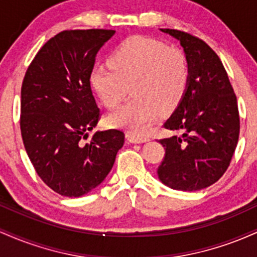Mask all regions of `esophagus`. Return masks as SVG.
Segmentation results:
<instances>
[{"mask_svg": "<svg viewBox=\"0 0 257 257\" xmlns=\"http://www.w3.org/2000/svg\"><path fill=\"white\" fill-rule=\"evenodd\" d=\"M126 140L132 144H141V143H146L149 141L150 139L147 137H141V135H137V134H133V133H128L125 135Z\"/></svg>", "mask_w": 257, "mask_h": 257, "instance_id": "obj_1", "label": "esophagus"}]
</instances>
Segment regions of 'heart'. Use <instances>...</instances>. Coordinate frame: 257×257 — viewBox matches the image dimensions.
Segmentation results:
<instances>
[{
  "label": "heart",
  "instance_id": "obj_1",
  "mask_svg": "<svg viewBox=\"0 0 257 257\" xmlns=\"http://www.w3.org/2000/svg\"><path fill=\"white\" fill-rule=\"evenodd\" d=\"M90 82L108 108L124 100L132 84L131 101L112 112L106 123L134 134H144L159 112H172L184 96L188 82L185 53L153 38H128L110 57V64L95 66Z\"/></svg>",
  "mask_w": 257,
  "mask_h": 257
}]
</instances>
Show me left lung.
Masks as SVG:
<instances>
[{
    "mask_svg": "<svg viewBox=\"0 0 257 257\" xmlns=\"http://www.w3.org/2000/svg\"><path fill=\"white\" fill-rule=\"evenodd\" d=\"M180 41L188 63L185 94L163 126L181 137L161 139L166 156L158 167L164 185L198 191L225 174L239 138L237 96L220 58L187 32L161 29Z\"/></svg>",
    "mask_w": 257,
    "mask_h": 257,
    "instance_id": "obj_1",
    "label": "left lung"
}]
</instances>
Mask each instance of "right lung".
I'll use <instances>...</instances> for the list:
<instances>
[{
  "instance_id": "add662e5",
  "label": "right lung",
  "mask_w": 257,
  "mask_h": 257,
  "mask_svg": "<svg viewBox=\"0 0 257 257\" xmlns=\"http://www.w3.org/2000/svg\"><path fill=\"white\" fill-rule=\"evenodd\" d=\"M114 30H65L44 43L22 84L20 131L26 153L42 181L65 197H81L104 181L124 133L88 132L100 119L90 88L99 49Z\"/></svg>"
}]
</instances>
